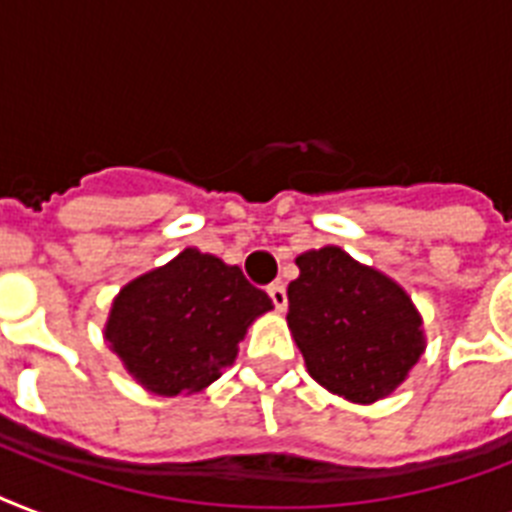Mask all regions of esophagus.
Returning a JSON list of instances; mask_svg holds the SVG:
<instances>
[{
	"instance_id": "esophagus-1",
	"label": "esophagus",
	"mask_w": 512,
	"mask_h": 512,
	"mask_svg": "<svg viewBox=\"0 0 512 512\" xmlns=\"http://www.w3.org/2000/svg\"><path fill=\"white\" fill-rule=\"evenodd\" d=\"M268 297H271V303L276 305V311H287V289L281 287V284H271V287H268Z\"/></svg>"
}]
</instances>
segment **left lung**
Masks as SVG:
<instances>
[{
  "label": "left lung",
  "instance_id": "obj_1",
  "mask_svg": "<svg viewBox=\"0 0 512 512\" xmlns=\"http://www.w3.org/2000/svg\"><path fill=\"white\" fill-rule=\"evenodd\" d=\"M295 263L287 321L313 380L356 404L388 396L425 348L412 300L340 247L313 249Z\"/></svg>",
  "mask_w": 512,
  "mask_h": 512
}]
</instances>
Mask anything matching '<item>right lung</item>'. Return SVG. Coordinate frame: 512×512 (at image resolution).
<instances>
[{"mask_svg": "<svg viewBox=\"0 0 512 512\" xmlns=\"http://www.w3.org/2000/svg\"><path fill=\"white\" fill-rule=\"evenodd\" d=\"M271 308L239 265L185 249L119 292L106 340L143 388L196 393L223 374L249 324Z\"/></svg>", "mask_w": 512, "mask_h": 512, "instance_id": "add662e5", "label": "right lung"}]
</instances>
